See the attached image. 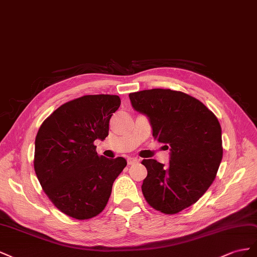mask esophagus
I'll return each instance as SVG.
<instances>
[{"label": "esophagus", "mask_w": 257, "mask_h": 257, "mask_svg": "<svg viewBox=\"0 0 257 257\" xmlns=\"http://www.w3.org/2000/svg\"><path fill=\"white\" fill-rule=\"evenodd\" d=\"M138 161H139V159L136 158V157H128V158H127L128 165H134V164L138 163Z\"/></svg>", "instance_id": "esophagus-1"}]
</instances>
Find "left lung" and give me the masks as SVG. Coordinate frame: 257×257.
<instances>
[{
    "label": "left lung",
    "mask_w": 257,
    "mask_h": 257,
    "mask_svg": "<svg viewBox=\"0 0 257 257\" xmlns=\"http://www.w3.org/2000/svg\"><path fill=\"white\" fill-rule=\"evenodd\" d=\"M131 105L148 117L153 137L170 149L169 165L144 159L142 193L151 207L175 214L192 206L214 181L223 157L222 129L202 102L171 89L129 94Z\"/></svg>",
    "instance_id": "8db88e82"
}]
</instances>
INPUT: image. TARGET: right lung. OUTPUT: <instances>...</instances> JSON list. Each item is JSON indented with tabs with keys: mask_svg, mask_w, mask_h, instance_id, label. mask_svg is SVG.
Wrapping results in <instances>:
<instances>
[{
	"mask_svg": "<svg viewBox=\"0 0 257 257\" xmlns=\"http://www.w3.org/2000/svg\"><path fill=\"white\" fill-rule=\"evenodd\" d=\"M120 99L90 94L58 107L35 138L34 170L44 192L64 214L88 219L103 211L113 183L127 166L96 152V140L108 136V122Z\"/></svg>",
	"mask_w": 257,
	"mask_h": 257,
	"instance_id": "right-lung-1",
	"label": "right lung"
}]
</instances>
